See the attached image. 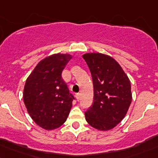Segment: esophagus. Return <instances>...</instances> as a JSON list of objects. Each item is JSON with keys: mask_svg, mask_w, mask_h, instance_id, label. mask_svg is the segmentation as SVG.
<instances>
[{"mask_svg": "<svg viewBox=\"0 0 158 158\" xmlns=\"http://www.w3.org/2000/svg\"><path fill=\"white\" fill-rule=\"evenodd\" d=\"M75 97H76V99H77V101H79L80 98H81V94H75Z\"/></svg>", "mask_w": 158, "mask_h": 158, "instance_id": "1", "label": "esophagus"}]
</instances>
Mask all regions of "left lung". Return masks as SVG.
<instances>
[{"label": "left lung", "instance_id": "1", "mask_svg": "<svg viewBox=\"0 0 158 158\" xmlns=\"http://www.w3.org/2000/svg\"><path fill=\"white\" fill-rule=\"evenodd\" d=\"M94 84V103L85 113L88 124L109 131L124 118L132 100L131 83L120 64L110 55L99 52L82 55Z\"/></svg>", "mask_w": 158, "mask_h": 158}]
</instances>
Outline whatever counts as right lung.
I'll use <instances>...</instances> for the list:
<instances>
[{
  "mask_svg": "<svg viewBox=\"0 0 158 158\" xmlns=\"http://www.w3.org/2000/svg\"><path fill=\"white\" fill-rule=\"evenodd\" d=\"M70 54L56 53L38 63L27 77L23 102L32 119L45 130L59 128L65 123L74 97L61 72L71 59Z\"/></svg>",
  "mask_w": 158,
  "mask_h": 158,
  "instance_id": "right-lung-1",
  "label": "right lung"
}]
</instances>
